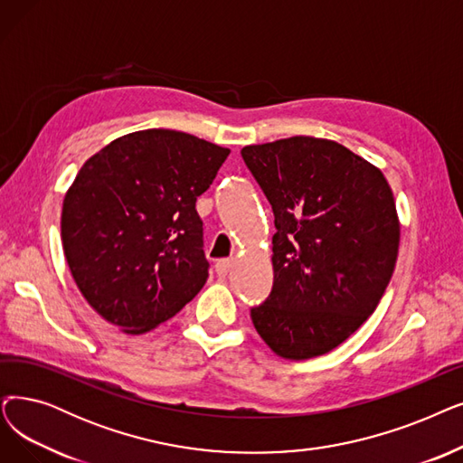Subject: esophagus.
Here are the masks:
<instances>
[{"label": "esophagus", "instance_id": "34e87169", "mask_svg": "<svg viewBox=\"0 0 463 463\" xmlns=\"http://www.w3.org/2000/svg\"><path fill=\"white\" fill-rule=\"evenodd\" d=\"M232 269V259H219L215 263V272L219 276H227Z\"/></svg>", "mask_w": 463, "mask_h": 463}]
</instances>
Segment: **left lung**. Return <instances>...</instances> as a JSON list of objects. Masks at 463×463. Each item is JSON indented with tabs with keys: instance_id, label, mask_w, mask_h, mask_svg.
Here are the masks:
<instances>
[{
	"instance_id": "left-lung-1",
	"label": "left lung",
	"mask_w": 463,
	"mask_h": 463,
	"mask_svg": "<svg viewBox=\"0 0 463 463\" xmlns=\"http://www.w3.org/2000/svg\"><path fill=\"white\" fill-rule=\"evenodd\" d=\"M242 158L274 212V284L251 308L267 346L284 359L335 350L378 307L399 253L401 223L388 179L333 139L293 136L246 146Z\"/></svg>"
}]
</instances>
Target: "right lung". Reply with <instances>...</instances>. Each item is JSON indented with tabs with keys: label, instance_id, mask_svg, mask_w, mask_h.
I'll list each match as a JSON object with an SVG mask.
<instances>
[{
	"label": "right lung",
	"instance_id": "add662e5",
	"mask_svg": "<svg viewBox=\"0 0 463 463\" xmlns=\"http://www.w3.org/2000/svg\"><path fill=\"white\" fill-rule=\"evenodd\" d=\"M231 149L149 128L92 155L62 206V248L87 303L142 335L182 310L208 279L196 198Z\"/></svg>",
	"mask_w": 463,
	"mask_h": 463
}]
</instances>
